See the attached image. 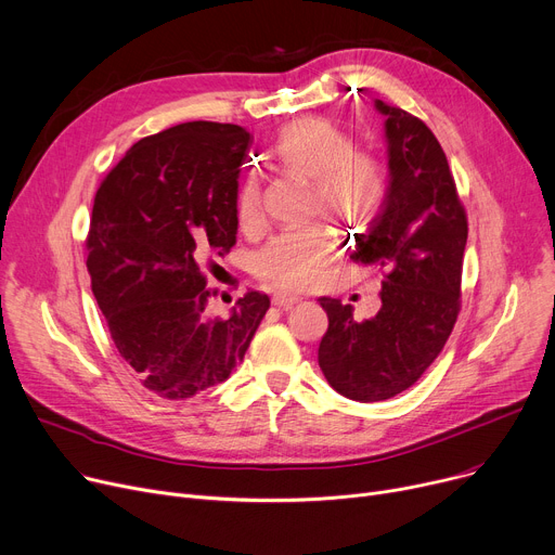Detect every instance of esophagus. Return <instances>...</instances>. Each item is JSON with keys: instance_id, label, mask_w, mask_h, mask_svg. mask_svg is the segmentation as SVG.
Returning a JSON list of instances; mask_svg holds the SVG:
<instances>
[{"instance_id": "34e87169", "label": "esophagus", "mask_w": 555, "mask_h": 555, "mask_svg": "<svg viewBox=\"0 0 555 555\" xmlns=\"http://www.w3.org/2000/svg\"><path fill=\"white\" fill-rule=\"evenodd\" d=\"M297 302H300V297L293 295V293H275L273 295V305L280 307V309H291Z\"/></svg>"}]
</instances>
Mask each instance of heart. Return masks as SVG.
Returning a JSON list of instances; mask_svg holds the SVG:
<instances>
[{
	"instance_id": "1",
	"label": "heart",
	"mask_w": 555,
	"mask_h": 555,
	"mask_svg": "<svg viewBox=\"0 0 555 555\" xmlns=\"http://www.w3.org/2000/svg\"><path fill=\"white\" fill-rule=\"evenodd\" d=\"M278 159L288 173L313 180L311 216H326L345 227H366L385 204V164L373 153L356 149L349 133L322 117L293 121L278 142ZM235 216L244 231L262 224V193L253 178H246L237 191ZM335 248V231L324 222L288 229L255 255V273L282 291L311 288L324 278Z\"/></svg>"
}]
</instances>
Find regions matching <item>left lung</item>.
Returning a JSON list of instances; mask_svg holds the SVG:
<instances>
[{
	"mask_svg": "<svg viewBox=\"0 0 555 555\" xmlns=\"http://www.w3.org/2000/svg\"><path fill=\"white\" fill-rule=\"evenodd\" d=\"M387 115L389 189L353 262L385 275L382 307L353 320V307L320 297L328 328L318 362L328 385L351 400H389L434 364L460 313L466 210L447 155L420 117L375 102Z\"/></svg>",
	"mask_w": 555,
	"mask_h": 555,
	"instance_id": "8db88e82",
	"label": "left lung"
}]
</instances>
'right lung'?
Masks as SVG:
<instances>
[{
	"mask_svg": "<svg viewBox=\"0 0 555 555\" xmlns=\"http://www.w3.org/2000/svg\"><path fill=\"white\" fill-rule=\"evenodd\" d=\"M250 133L186 121L149 135L102 180L87 235V267L113 345L164 400H189L224 382L269 311L248 291L216 315L206 271L237 235V178Z\"/></svg>",
	"mask_w": 555,
	"mask_h": 555,
	"instance_id": "1",
	"label": "right lung"
}]
</instances>
